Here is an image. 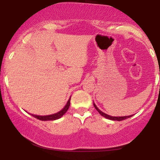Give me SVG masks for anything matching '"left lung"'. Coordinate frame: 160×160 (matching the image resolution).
<instances>
[{
	"label": "left lung",
	"mask_w": 160,
	"mask_h": 160,
	"mask_svg": "<svg viewBox=\"0 0 160 160\" xmlns=\"http://www.w3.org/2000/svg\"><path fill=\"white\" fill-rule=\"evenodd\" d=\"M93 104H94V107H95V109H96L97 111H98V113H100V114L102 115V117H105V118H107V119H109V120H117V121H121V120H126V119L129 118V117H132V115H130V116H126V117H112V116L108 115V114H106V113H103V112H102V111H101L100 110H99L98 108H97V106L95 105V103Z\"/></svg>",
	"instance_id": "left-lung-1"
}]
</instances>
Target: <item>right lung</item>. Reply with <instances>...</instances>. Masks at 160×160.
I'll return each mask as SVG.
<instances>
[{"label": "right lung", "mask_w": 160, "mask_h": 160, "mask_svg": "<svg viewBox=\"0 0 160 160\" xmlns=\"http://www.w3.org/2000/svg\"><path fill=\"white\" fill-rule=\"evenodd\" d=\"M70 100H71V98H69L67 104H66L65 108H64L62 110H61L59 112H58V113H54V114L47 115V116H38V115L32 114V116H33V117H35V118H37V119H38V120H42V121L58 120V119L61 118L62 116L65 114L66 112H67L68 110L69 106H70Z\"/></svg>", "instance_id": "1"}]
</instances>
